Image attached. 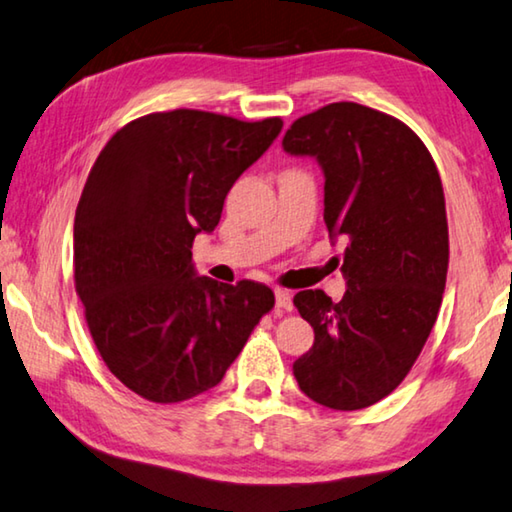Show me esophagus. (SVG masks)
Returning <instances> with one entry per match:
<instances>
[{
  "label": "esophagus",
  "instance_id": "obj_1",
  "mask_svg": "<svg viewBox=\"0 0 512 512\" xmlns=\"http://www.w3.org/2000/svg\"><path fill=\"white\" fill-rule=\"evenodd\" d=\"M275 307H278V310L282 312V310H291V294L289 291H285V289H275Z\"/></svg>",
  "mask_w": 512,
  "mask_h": 512
}]
</instances>
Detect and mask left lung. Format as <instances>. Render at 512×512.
I'll return each mask as SVG.
<instances>
[{
    "instance_id": "8db88e82",
    "label": "left lung",
    "mask_w": 512,
    "mask_h": 512,
    "mask_svg": "<svg viewBox=\"0 0 512 512\" xmlns=\"http://www.w3.org/2000/svg\"><path fill=\"white\" fill-rule=\"evenodd\" d=\"M282 148L321 166L323 221L346 246L339 303L321 289L294 296L314 328L294 376L326 408H369L408 376L440 312L449 269L440 173L410 127L355 102L298 118Z\"/></svg>"
}]
</instances>
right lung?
I'll list each match as a JSON object with an SVG mask.
<instances>
[{
	"label": "right lung",
	"mask_w": 512,
	"mask_h": 512,
	"mask_svg": "<svg viewBox=\"0 0 512 512\" xmlns=\"http://www.w3.org/2000/svg\"><path fill=\"white\" fill-rule=\"evenodd\" d=\"M282 129L218 113H152L111 136L75 214V285L93 342L120 383L154 403L221 383L275 298L223 285L191 262L223 202Z\"/></svg>",
	"instance_id": "add662e5"
}]
</instances>
